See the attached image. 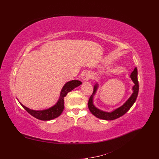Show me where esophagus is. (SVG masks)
<instances>
[{"instance_id": "34e87169", "label": "esophagus", "mask_w": 159, "mask_h": 159, "mask_svg": "<svg viewBox=\"0 0 159 159\" xmlns=\"http://www.w3.org/2000/svg\"><path fill=\"white\" fill-rule=\"evenodd\" d=\"M81 80L84 81H88L90 79V74L88 73L87 71H85L81 75Z\"/></svg>"}]
</instances>
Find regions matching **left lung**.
<instances>
[{"instance_id":"8db88e82","label":"left lung","mask_w":159,"mask_h":159,"mask_svg":"<svg viewBox=\"0 0 159 159\" xmlns=\"http://www.w3.org/2000/svg\"><path fill=\"white\" fill-rule=\"evenodd\" d=\"M130 77L134 83V85L132 87L133 93L131 95V96L129 98V99L125 102L121 106L119 107L114 109L111 111H105L102 109H99L98 107L95 106L93 104V98L94 95H95L96 92L98 89L99 84L98 83H96V84L94 85L93 88V94L91 95V97L89 99L88 102V107L89 109L94 116L98 117L101 119L103 120H108V121H111V120H115L117 118H119L120 117L123 116V115L125 114L130 109L134 103L135 102L136 99L138 95L139 92V81L137 79V69L135 68L134 70L132 71V73L130 75Z\"/></svg>"}]
</instances>
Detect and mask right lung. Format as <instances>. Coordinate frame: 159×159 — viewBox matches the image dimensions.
Returning <instances> with one entry per match:
<instances>
[{
    "label": "right lung",
    "mask_w": 159,
    "mask_h": 159,
    "mask_svg": "<svg viewBox=\"0 0 159 159\" xmlns=\"http://www.w3.org/2000/svg\"><path fill=\"white\" fill-rule=\"evenodd\" d=\"M81 84L79 80H71L66 82L62 88L60 94V98L57 102L53 106L42 110H33L25 106L20 102V105L24 107L28 113H29L33 117L42 120V121H50L54 119L60 115L63 112L64 109V98L68 92L73 90L74 88L78 87Z\"/></svg>",
    "instance_id": "1"
}]
</instances>
